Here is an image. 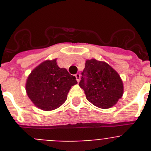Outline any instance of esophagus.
I'll use <instances>...</instances> for the list:
<instances>
[{
  "mask_svg": "<svg viewBox=\"0 0 151 151\" xmlns=\"http://www.w3.org/2000/svg\"><path fill=\"white\" fill-rule=\"evenodd\" d=\"M75 76H76V80L77 81H80V74L79 73H77V74L75 75Z\"/></svg>",
  "mask_w": 151,
  "mask_h": 151,
  "instance_id": "esophagus-1",
  "label": "esophagus"
}]
</instances>
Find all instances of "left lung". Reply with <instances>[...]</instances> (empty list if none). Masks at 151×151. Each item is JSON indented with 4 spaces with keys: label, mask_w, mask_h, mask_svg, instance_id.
Instances as JSON below:
<instances>
[{
    "label": "left lung",
    "mask_w": 151,
    "mask_h": 151,
    "mask_svg": "<svg viewBox=\"0 0 151 151\" xmlns=\"http://www.w3.org/2000/svg\"><path fill=\"white\" fill-rule=\"evenodd\" d=\"M80 88L90 103L100 109L114 106L124 93V85L118 73L104 61L87 60L81 73Z\"/></svg>",
    "instance_id": "obj_1"
}]
</instances>
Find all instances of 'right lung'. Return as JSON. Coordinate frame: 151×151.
I'll use <instances>...</instances> for the list:
<instances>
[{"instance_id": "right-lung-1", "label": "right lung", "mask_w": 151, "mask_h": 151, "mask_svg": "<svg viewBox=\"0 0 151 151\" xmlns=\"http://www.w3.org/2000/svg\"><path fill=\"white\" fill-rule=\"evenodd\" d=\"M76 77L58 66L56 59L42 62L27 77L25 89L34 106L44 111L60 107L67 99L70 88L76 85Z\"/></svg>"}]
</instances>
